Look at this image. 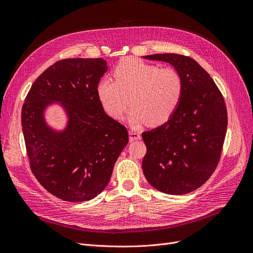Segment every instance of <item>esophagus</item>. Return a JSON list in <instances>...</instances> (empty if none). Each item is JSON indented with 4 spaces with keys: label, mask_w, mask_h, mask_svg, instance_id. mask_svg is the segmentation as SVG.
<instances>
[{
    "label": "esophagus",
    "mask_w": 253,
    "mask_h": 253,
    "mask_svg": "<svg viewBox=\"0 0 253 253\" xmlns=\"http://www.w3.org/2000/svg\"><path fill=\"white\" fill-rule=\"evenodd\" d=\"M140 133H138V132L136 131H130L129 132V141L132 142L134 140H137V139H140Z\"/></svg>",
    "instance_id": "1"
}]
</instances>
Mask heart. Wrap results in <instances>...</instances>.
Instances as JSON below:
<instances>
[{"label": "heart", "instance_id": "b5f03b06", "mask_svg": "<svg viewBox=\"0 0 253 253\" xmlns=\"http://www.w3.org/2000/svg\"><path fill=\"white\" fill-rule=\"evenodd\" d=\"M115 80L105 76L97 84V96L104 111L119 120L132 104L128 120L133 127L145 122H166L177 108L182 94L180 75L171 68L160 69L138 58L120 61L114 71Z\"/></svg>", "mask_w": 253, "mask_h": 253}]
</instances>
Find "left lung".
<instances>
[{"mask_svg":"<svg viewBox=\"0 0 253 253\" xmlns=\"http://www.w3.org/2000/svg\"><path fill=\"white\" fill-rule=\"evenodd\" d=\"M144 58L173 65L182 80V94L166 123L142 132L147 145L143 173L158 191L188 194L217 167L228 126L227 106L213 80L190 56L165 53Z\"/></svg>","mask_w":253,"mask_h":253,"instance_id":"obj_1","label":"left lung"}]
</instances>
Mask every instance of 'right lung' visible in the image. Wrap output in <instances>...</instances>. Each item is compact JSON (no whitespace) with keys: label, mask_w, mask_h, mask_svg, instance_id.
<instances>
[{"label":"right lung","mask_w":253,"mask_h":253,"mask_svg":"<svg viewBox=\"0 0 253 253\" xmlns=\"http://www.w3.org/2000/svg\"><path fill=\"white\" fill-rule=\"evenodd\" d=\"M106 70L101 58L56 61L37 78L22 105L32 172L50 194L64 201L83 202L99 195L128 143L127 128L104 113L97 96ZM53 102H59L68 115L63 131L44 122L43 111Z\"/></svg>","instance_id":"add662e5"}]
</instances>
